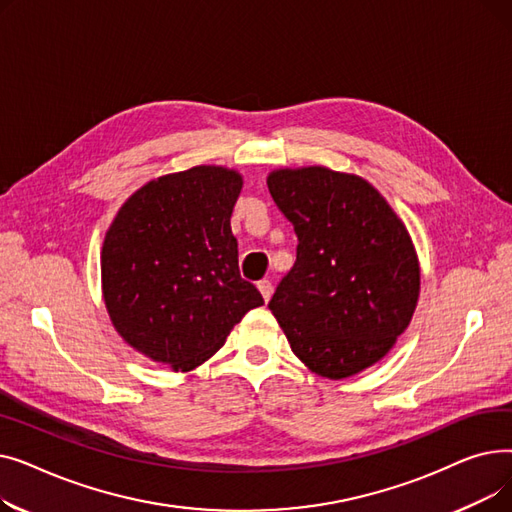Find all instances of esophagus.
<instances>
[{"label": "esophagus", "instance_id": "1", "mask_svg": "<svg viewBox=\"0 0 512 512\" xmlns=\"http://www.w3.org/2000/svg\"><path fill=\"white\" fill-rule=\"evenodd\" d=\"M257 288H259V292L263 294V299L265 301H270L272 299V292H274V284H272V280H261L259 284H257Z\"/></svg>", "mask_w": 512, "mask_h": 512}]
</instances>
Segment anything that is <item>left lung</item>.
Wrapping results in <instances>:
<instances>
[{
	"mask_svg": "<svg viewBox=\"0 0 512 512\" xmlns=\"http://www.w3.org/2000/svg\"><path fill=\"white\" fill-rule=\"evenodd\" d=\"M267 188L299 238L297 261L267 305L292 353L330 380L378 363L407 330L419 297L405 224L355 174L276 170Z\"/></svg>",
	"mask_w": 512,
	"mask_h": 512,
	"instance_id": "8db88e82",
	"label": "left lung"
}]
</instances>
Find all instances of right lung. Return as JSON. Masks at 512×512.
<instances>
[{
	"instance_id": "obj_1",
	"label": "right lung",
	"mask_w": 512,
	"mask_h": 512,
	"mask_svg": "<svg viewBox=\"0 0 512 512\" xmlns=\"http://www.w3.org/2000/svg\"><path fill=\"white\" fill-rule=\"evenodd\" d=\"M240 188V174L218 166L161 176L122 205L105 234L101 282L114 328L174 371L207 361L263 305L238 272L230 218Z\"/></svg>"
}]
</instances>
